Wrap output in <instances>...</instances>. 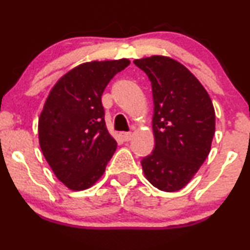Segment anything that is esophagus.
I'll use <instances>...</instances> for the list:
<instances>
[{"label": "esophagus", "instance_id": "1", "mask_svg": "<svg viewBox=\"0 0 250 250\" xmlns=\"http://www.w3.org/2000/svg\"><path fill=\"white\" fill-rule=\"evenodd\" d=\"M120 136H121V139L123 140V141L128 142V141H130V139H131V133L130 131H122V133H120Z\"/></svg>", "mask_w": 250, "mask_h": 250}]
</instances>
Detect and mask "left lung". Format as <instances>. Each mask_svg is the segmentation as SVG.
Masks as SVG:
<instances>
[{
  "label": "left lung",
  "instance_id": "obj_1",
  "mask_svg": "<svg viewBox=\"0 0 250 250\" xmlns=\"http://www.w3.org/2000/svg\"><path fill=\"white\" fill-rule=\"evenodd\" d=\"M147 74L154 100L155 148L143 157L146 177L163 191H177L193 179L210 151L215 110L199 80L175 60H135Z\"/></svg>",
  "mask_w": 250,
  "mask_h": 250
}]
</instances>
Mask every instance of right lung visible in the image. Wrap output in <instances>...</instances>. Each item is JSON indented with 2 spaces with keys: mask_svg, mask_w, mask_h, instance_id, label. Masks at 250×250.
I'll use <instances>...</instances> for the list:
<instances>
[{
  "mask_svg": "<svg viewBox=\"0 0 250 250\" xmlns=\"http://www.w3.org/2000/svg\"><path fill=\"white\" fill-rule=\"evenodd\" d=\"M128 60L93 61L74 68L51 89L39 120L42 153L56 177L83 190L104 173L117 143L105 127L102 94Z\"/></svg>",
  "mask_w": 250,
  "mask_h": 250,
  "instance_id": "obj_1",
  "label": "right lung"
}]
</instances>
